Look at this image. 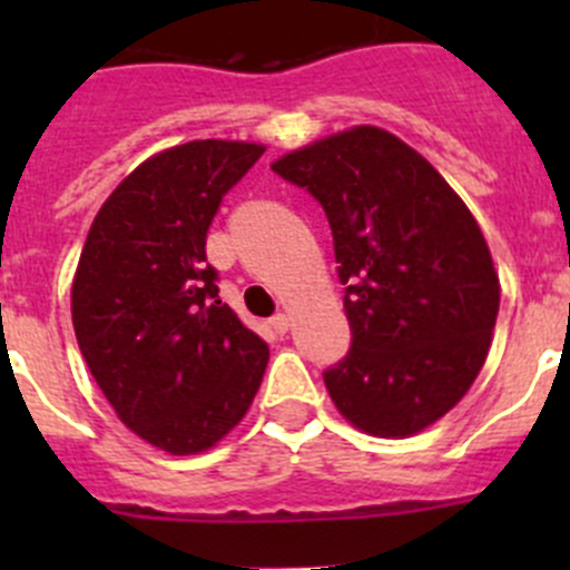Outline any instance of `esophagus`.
<instances>
[{"mask_svg":"<svg viewBox=\"0 0 570 570\" xmlns=\"http://www.w3.org/2000/svg\"><path fill=\"white\" fill-rule=\"evenodd\" d=\"M269 325H273L275 333H286V331H289L292 320H289V314H275V317L269 320Z\"/></svg>","mask_w":570,"mask_h":570,"instance_id":"1","label":"esophagus"}]
</instances>
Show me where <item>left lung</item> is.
Here are the masks:
<instances>
[{"mask_svg":"<svg viewBox=\"0 0 570 570\" xmlns=\"http://www.w3.org/2000/svg\"><path fill=\"white\" fill-rule=\"evenodd\" d=\"M325 209L353 347L325 372L361 433L407 439L480 375L499 314V273L446 178L381 126H353L275 159Z\"/></svg>","mask_w":570,"mask_h":570,"instance_id":"1","label":"left lung"}]
</instances>
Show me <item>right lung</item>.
Here are the masks:
<instances>
[{"label": "right lung", "mask_w": 570, "mask_h": 570, "mask_svg": "<svg viewBox=\"0 0 570 570\" xmlns=\"http://www.w3.org/2000/svg\"><path fill=\"white\" fill-rule=\"evenodd\" d=\"M262 142L193 140L137 165L101 204L71 284L79 350L120 422L168 455L226 439L269 350L217 301L206 232Z\"/></svg>", "instance_id": "1"}]
</instances>
